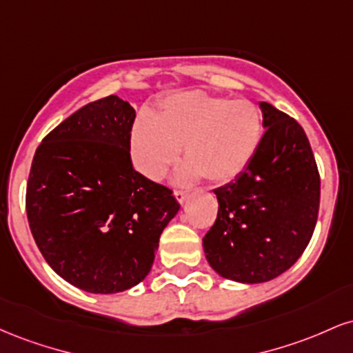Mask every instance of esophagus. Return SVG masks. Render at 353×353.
I'll return each mask as SVG.
<instances>
[{
	"mask_svg": "<svg viewBox=\"0 0 353 353\" xmlns=\"http://www.w3.org/2000/svg\"><path fill=\"white\" fill-rule=\"evenodd\" d=\"M174 197H176L179 204H184L185 199H188V192L185 190H174Z\"/></svg>",
	"mask_w": 353,
	"mask_h": 353,
	"instance_id": "obj_1",
	"label": "esophagus"
}]
</instances>
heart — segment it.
<instances>
[{
  "mask_svg": "<svg viewBox=\"0 0 353 353\" xmlns=\"http://www.w3.org/2000/svg\"><path fill=\"white\" fill-rule=\"evenodd\" d=\"M262 114L249 99H228L202 92H179L165 98L156 119L139 117L131 136L136 169L157 181L177 163L184 145L181 179L204 176L224 184L254 159L262 141Z\"/></svg>",
  "mask_w": 353,
  "mask_h": 353,
  "instance_id": "1",
  "label": "heart"
}]
</instances>
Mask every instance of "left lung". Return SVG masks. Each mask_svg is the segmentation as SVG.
Wrapping results in <instances>:
<instances>
[{
	"label": "left lung",
	"mask_w": 353,
	"mask_h": 353,
	"mask_svg": "<svg viewBox=\"0 0 353 353\" xmlns=\"http://www.w3.org/2000/svg\"><path fill=\"white\" fill-rule=\"evenodd\" d=\"M265 128L254 159L234 181L214 189L219 210L202 239L221 277L242 283L272 281L309 245L320 204V176L302 125L259 103Z\"/></svg>",
	"instance_id": "obj_1"
}]
</instances>
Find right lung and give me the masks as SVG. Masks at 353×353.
<instances>
[{"instance_id": "obj_1", "label": "right lung", "mask_w": 353, "mask_h": 353, "mask_svg": "<svg viewBox=\"0 0 353 353\" xmlns=\"http://www.w3.org/2000/svg\"><path fill=\"white\" fill-rule=\"evenodd\" d=\"M136 111L117 96L78 109L36 149L26 214L59 277L91 294L144 281L159 237L181 209L172 190L132 168Z\"/></svg>"}]
</instances>
